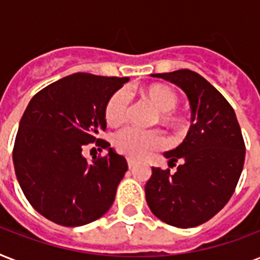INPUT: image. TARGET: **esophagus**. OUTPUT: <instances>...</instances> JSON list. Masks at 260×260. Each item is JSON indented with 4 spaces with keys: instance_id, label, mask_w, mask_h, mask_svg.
Here are the masks:
<instances>
[{
    "instance_id": "1",
    "label": "esophagus",
    "mask_w": 260,
    "mask_h": 260,
    "mask_svg": "<svg viewBox=\"0 0 260 260\" xmlns=\"http://www.w3.org/2000/svg\"><path fill=\"white\" fill-rule=\"evenodd\" d=\"M126 162H128V167H129V169H132V167H134L135 165H136V162H135L134 159H131V158L126 159Z\"/></svg>"
}]
</instances>
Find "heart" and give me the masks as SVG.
Listing matches in <instances>:
<instances>
[{
    "mask_svg": "<svg viewBox=\"0 0 260 260\" xmlns=\"http://www.w3.org/2000/svg\"><path fill=\"white\" fill-rule=\"evenodd\" d=\"M150 98L159 110L163 122L174 120V109L178 106L179 98L171 87L165 85H154L146 90ZM131 95L126 89L114 91L106 102L105 118L110 125H118L125 121L129 112ZM114 147L118 152L135 159L147 158L155 151L163 150L167 146L166 136L158 129H142L136 126H125L116 132L113 138Z\"/></svg>",
    "mask_w": 260,
    "mask_h": 260,
    "instance_id": "obj_1",
    "label": "heart"
}]
</instances>
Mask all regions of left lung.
Segmentation results:
<instances>
[{
    "label": "left lung",
    "instance_id": "8db88e82",
    "mask_svg": "<svg viewBox=\"0 0 260 260\" xmlns=\"http://www.w3.org/2000/svg\"><path fill=\"white\" fill-rule=\"evenodd\" d=\"M181 87L189 98L191 125L185 140L165 154L175 173L152 167L146 183L151 212L169 225L208 221L232 197L244 166L246 146L234 108L204 77L183 69L152 74Z\"/></svg>",
    "mask_w": 260,
    "mask_h": 260
}]
</instances>
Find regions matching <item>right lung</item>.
<instances>
[{"label":"right lung","mask_w":260,"mask_h":260,"mask_svg":"<svg viewBox=\"0 0 260 260\" xmlns=\"http://www.w3.org/2000/svg\"><path fill=\"white\" fill-rule=\"evenodd\" d=\"M128 78L75 73L51 83L30 100L13 147L17 181L29 204L51 221L79 226L109 210L128 170L125 158L100 139L105 106ZM96 142L108 155L83 158Z\"/></svg>","instance_id":"obj_1"}]
</instances>
